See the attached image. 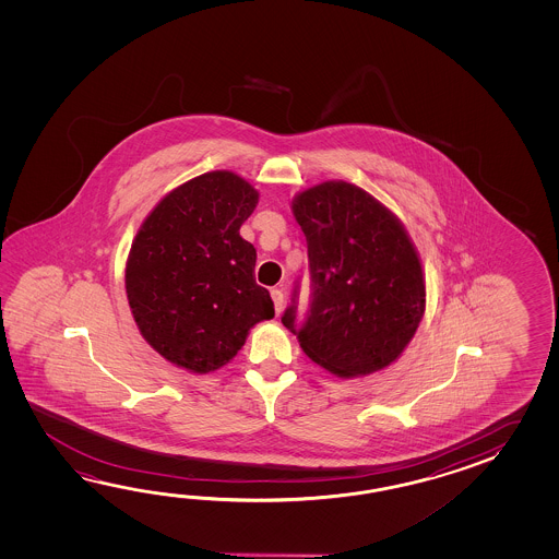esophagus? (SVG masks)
<instances>
[{
	"label": "esophagus",
	"mask_w": 559,
	"mask_h": 559,
	"mask_svg": "<svg viewBox=\"0 0 559 559\" xmlns=\"http://www.w3.org/2000/svg\"><path fill=\"white\" fill-rule=\"evenodd\" d=\"M272 301H274L275 316H280L282 313V308H284V294H282V289H272Z\"/></svg>",
	"instance_id": "esophagus-1"
}]
</instances>
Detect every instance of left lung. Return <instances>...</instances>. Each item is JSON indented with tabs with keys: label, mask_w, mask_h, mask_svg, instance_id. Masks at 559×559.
<instances>
[{
	"label": "left lung",
	"mask_w": 559,
	"mask_h": 559,
	"mask_svg": "<svg viewBox=\"0 0 559 559\" xmlns=\"http://www.w3.org/2000/svg\"><path fill=\"white\" fill-rule=\"evenodd\" d=\"M292 212L308 241L313 297L299 330L294 306L282 323L337 378L392 366L426 313V275L402 219L342 179L299 191Z\"/></svg>",
	"instance_id": "1"
}]
</instances>
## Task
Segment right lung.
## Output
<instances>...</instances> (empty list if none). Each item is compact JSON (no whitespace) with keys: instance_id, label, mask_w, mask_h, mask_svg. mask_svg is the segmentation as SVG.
<instances>
[{"instance_id":"1","label":"right lung","mask_w":559,"mask_h":559,"mask_svg":"<svg viewBox=\"0 0 559 559\" xmlns=\"http://www.w3.org/2000/svg\"><path fill=\"white\" fill-rule=\"evenodd\" d=\"M260 193L215 169L167 191L143 219L126 262V294L143 340L176 368L210 373L274 318L255 284L258 253L239 236Z\"/></svg>"}]
</instances>
